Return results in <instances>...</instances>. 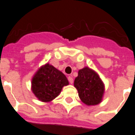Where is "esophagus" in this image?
I'll list each match as a JSON object with an SVG mask.
<instances>
[{
  "instance_id": "obj_1",
  "label": "esophagus",
  "mask_w": 135,
  "mask_h": 135,
  "mask_svg": "<svg viewBox=\"0 0 135 135\" xmlns=\"http://www.w3.org/2000/svg\"><path fill=\"white\" fill-rule=\"evenodd\" d=\"M68 81H69L70 84H72L73 83V78L71 76H69V77H68Z\"/></svg>"
}]
</instances>
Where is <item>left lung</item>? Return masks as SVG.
Returning <instances> with one entry per match:
<instances>
[{
  "mask_svg": "<svg viewBox=\"0 0 135 135\" xmlns=\"http://www.w3.org/2000/svg\"><path fill=\"white\" fill-rule=\"evenodd\" d=\"M74 86L78 90L81 100L86 105H96L102 102L105 84L98 73L89 67L78 70Z\"/></svg>",
  "mask_w": 135,
  "mask_h": 135,
  "instance_id": "8db88e82",
  "label": "left lung"
}]
</instances>
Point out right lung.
<instances>
[{"mask_svg":"<svg viewBox=\"0 0 135 135\" xmlns=\"http://www.w3.org/2000/svg\"><path fill=\"white\" fill-rule=\"evenodd\" d=\"M68 84V80L62 73L46 63L42 65L33 75L31 90L38 100L49 103L55 99L62 88Z\"/></svg>","mask_w":135,"mask_h":135,"instance_id":"add662e5","label":"right lung"}]
</instances>
